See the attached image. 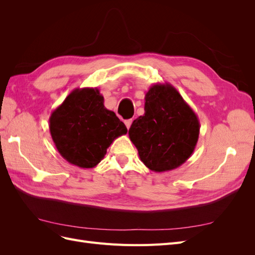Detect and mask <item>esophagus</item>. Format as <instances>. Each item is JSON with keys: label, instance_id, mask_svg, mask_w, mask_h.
<instances>
[{"label": "esophagus", "instance_id": "obj_1", "mask_svg": "<svg viewBox=\"0 0 255 255\" xmlns=\"http://www.w3.org/2000/svg\"><path fill=\"white\" fill-rule=\"evenodd\" d=\"M132 122H133L132 119H128V120H126V121H125V125L127 126L128 128H130V125H132Z\"/></svg>", "mask_w": 255, "mask_h": 255}]
</instances>
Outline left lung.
Masks as SVG:
<instances>
[{
	"label": "left lung",
	"instance_id": "1",
	"mask_svg": "<svg viewBox=\"0 0 255 255\" xmlns=\"http://www.w3.org/2000/svg\"><path fill=\"white\" fill-rule=\"evenodd\" d=\"M200 133L196 113L171 84H154L144 97V114L133 121L129 139L150 170L170 171L194 153Z\"/></svg>",
	"mask_w": 255,
	"mask_h": 255
}]
</instances>
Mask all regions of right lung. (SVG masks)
Instances as JSON below:
<instances>
[{"label":"right lung","mask_w":255,"mask_h":255,"mask_svg":"<svg viewBox=\"0 0 255 255\" xmlns=\"http://www.w3.org/2000/svg\"><path fill=\"white\" fill-rule=\"evenodd\" d=\"M49 122L60 155L80 168H95L116 138L128 133L125 123L104 106L98 88L72 90Z\"/></svg>","instance_id":"obj_1"}]
</instances>
